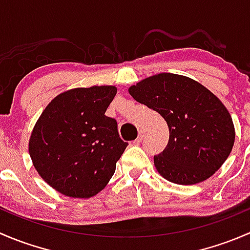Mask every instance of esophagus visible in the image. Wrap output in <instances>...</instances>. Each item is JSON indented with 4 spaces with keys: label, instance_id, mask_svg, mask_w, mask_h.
Returning a JSON list of instances; mask_svg holds the SVG:
<instances>
[{
    "label": "esophagus",
    "instance_id": "34e87169",
    "mask_svg": "<svg viewBox=\"0 0 250 250\" xmlns=\"http://www.w3.org/2000/svg\"><path fill=\"white\" fill-rule=\"evenodd\" d=\"M144 138H145V132H144V130H140V132H139V135H138L137 140L134 141V144H140L141 141L144 140Z\"/></svg>",
    "mask_w": 250,
    "mask_h": 250
}]
</instances>
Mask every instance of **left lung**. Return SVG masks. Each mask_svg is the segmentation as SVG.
Wrapping results in <instances>:
<instances>
[{
	"label": "left lung",
	"mask_w": 250,
	"mask_h": 250,
	"mask_svg": "<svg viewBox=\"0 0 250 250\" xmlns=\"http://www.w3.org/2000/svg\"><path fill=\"white\" fill-rule=\"evenodd\" d=\"M128 92L167 122L168 145L153 157L156 169L166 180L193 185L210 178L224 165L234 144L232 117L200 82L163 72L141 80Z\"/></svg>",
	"instance_id": "left-lung-1"
}]
</instances>
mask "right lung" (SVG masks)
<instances>
[{"instance_id":"right-lung-1","label":"right lung","mask_w":250,"mask_h":250,"mask_svg":"<svg viewBox=\"0 0 250 250\" xmlns=\"http://www.w3.org/2000/svg\"><path fill=\"white\" fill-rule=\"evenodd\" d=\"M117 93L115 85L74 88L54 98L37 120L29 140L35 169L67 197L99 193L128 144L117 122L105 116Z\"/></svg>"}]
</instances>
